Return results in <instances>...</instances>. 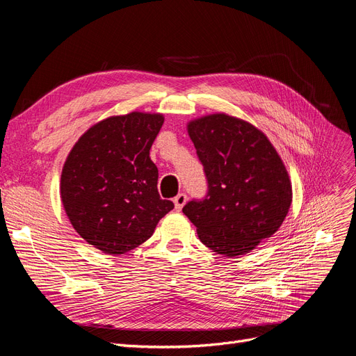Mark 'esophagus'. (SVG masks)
Returning <instances> with one entry per match:
<instances>
[{"label":"esophagus","mask_w":356,"mask_h":356,"mask_svg":"<svg viewBox=\"0 0 356 356\" xmlns=\"http://www.w3.org/2000/svg\"><path fill=\"white\" fill-rule=\"evenodd\" d=\"M175 208H176V211H180L184 204H186V202H188V196H186L184 193H179L176 197H175Z\"/></svg>","instance_id":"34e87169"}]
</instances>
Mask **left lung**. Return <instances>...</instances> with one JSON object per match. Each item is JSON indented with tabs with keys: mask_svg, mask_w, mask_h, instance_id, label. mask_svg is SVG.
Segmentation results:
<instances>
[{
	"mask_svg": "<svg viewBox=\"0 0 356 356\" xmlns=\"http://www.w3.org/2000/svg\"><path fill=\"white\" fill-rule=\"evenodd\" d=\"M188 133L208 179V195L183 213L202 244L225 257L252 251L286 219L291 180L263 131L241 118L216 112L188 122Z\"/></svg>",
	"mask_w": 356,
	"mask_h": 356,
	"instance_id": "1",
	"label": "left lung"
}]
</instances>
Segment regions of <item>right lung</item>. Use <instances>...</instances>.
Wrapping results in <instances>:
<instances>
[{
    "mask_svg": "<svg viewBox=\"0 0 356 356\" xmlns=\"http://www.w3.org/2000/svg\"><path fill=\"white\" fill-rule=\"evenodd\" d=\"M163 114L133 111L108 117L74 143L62 168L60 199L89 245L120 255L153 235L175 204L157 191L159 170L149 159Z\"/></svg>",
    "mask_w": 356,
    "mask_h": 356,
    "instance_id": "1",
    "label": "right lung"
}]
</instances>
